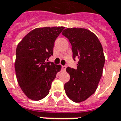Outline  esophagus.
<instances>
[{"mask_svg": "<svg viewBox=\"0 0 121 121\" xmlns=\"http://www.w3.org/2000/svg\"><path fill=\"white\" fill-rule=\"evenodd\" d=\"M61 69H62V71H65L66 69V66H62L61 67Z\"/></svg>", "mask_w": 121, "mask_h": 121, "instance_id": "34e87169", "label": "esophagus"}]
</instances>
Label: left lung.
Segmentation results:
<instances>
[{"label": "left lung", "mask_w": 121, "mask_h": 121, "mask_svg": "<svg viewBox=\"0 0 121 121\" xmlns=\"http://www.w3.org/2000/svg\"><path fill=\"white\" fill-rule=\"evenodd\" d=\"M62 35L71 43L74 60L79 59L76 69H66L70 80L64 89L71 100L81 102L95 92L101 78L105 63L102 46L96 35L86 28H66Z\"/></svg>", "instance_id": "1"}]
</instances>
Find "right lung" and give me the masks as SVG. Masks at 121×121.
<instances>
[{
    "label": "right lung",
    "instance_id": "right-lung-1",
    "mask_svg": "<svg viewBox=\"0 0 121 121\" xmlns=\"http://www.w3.org/2000/svg\"><path fill=\"white\" fill-rule=\"evenodd\" d=\"M63 26L37 28L23 37L16 48L15 69L18 84L32 100H39L49 93L52 82L61 69L47 62L53 55L56 38Z\"/></svg>",
    "mask_w": 121,
    "mask_h": 121
}]
</instances>
